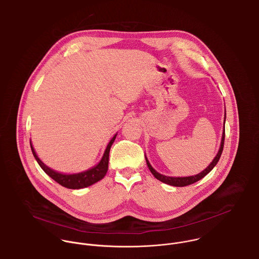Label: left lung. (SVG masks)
Here are the masks:
<instances>
[{
    "instance_id": "8db88e82",
    "label": "left lung",
    "mask_w": 259,
    "mask_h": 259,
    "mask_svg": "<svg viewBox=\"0 0 259 259\" xmlns=\"http://www.w3.org/2000/svg\"><path fill=\"white\" fill-rule=\"evenodd\" d=\"M225 137H226V130H224V133H223V139H221V144H220V149L216 155V157L214 158V160L211 162V164L204 170L202 171L201 173L195 175V176H189V177H170V176H165V175H162L160 173H158L150 164V162L147 161V159L145 158V161H146V164H147V167H149L150 171L153 173V175L159 179L160 181L164 182V183H167V184H170V186H173V187H187V186H190V184H193L195 182H197L198 180L202 179L204 176H206L213 168L214 166L218 163L219 159H220V156L221 154H223V150H224V144H225Z\"/></svg>"
}]
</instances>
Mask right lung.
Wrapping results in <instances>:
<instances>
[{
  "mask_svg": "<svg viewBox=\"0 0 259 259\" xmlns=\"http://www.w3.org/2000/svg\"><path fill=\"white\" fill-rule=\"evenodd\" d=\"M116 136H117V134L112 138V140L109 141V143L106 146V150L103 154L101 161L95 167H93L92 169H89L85 172H81V173H77V174H61V173H58V172L50 169L38 158V156H36L31 143H30V149H31L32 155L35 158L36 162L39 163L40 167L45 171L46 174H48L52 179H54L57 183H59L60 186L66 188V189L78 190V189H83V188L92 186L93 183L99 181L100 179H102L104 177V175L106 174L107 169H108L109 150H110V146H112V144L114 143V141L116 139Z\"/></svg>",
  "mask_w": 259,
  "mask_h": 259,
  "instance_id": "1",
  "label": "right lung"
}]
</instances>
